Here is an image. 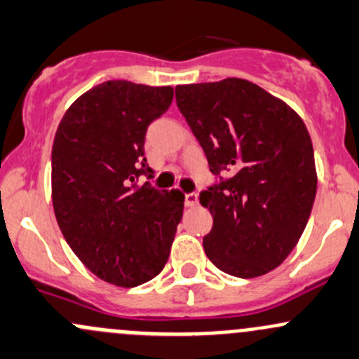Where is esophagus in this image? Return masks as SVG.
Listing matches in <instances>:
<instances>
[{"mask_svg": "<svg viewBox=\"0 0 359 359\" xmlns=\"http://www.w3.org/2000/svg\"><path fill=\"white\" fill-rule=\"evenodd\" d=\"M199 199H198V194L196 192H189V194H186V206L187 208H194V206H198Z\"/></svg>", "mask_w": 359, "mask_h": 359, "instance_id": "1", "label": "esophagus"}]
</instances>
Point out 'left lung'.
<instances>
[{
    "label": "left lung",
    "instance_id": "1",
    "mask_svg": "<svg viewBox=\"0 0 359 359\" xmlns=\"http://www.w3.org/2000/svg\"><path fill=\"white\" fill-rule=\"evenodd\" d=\"M175 100L220 177L199 194L213 217L203 237L206 256L233 277L269 273L297 244L315 201L306 126L289 104L244 79L177 86Z\"/></svg>",
    "mask_w": 359,
    "mask_h": 359
}]
</instances>
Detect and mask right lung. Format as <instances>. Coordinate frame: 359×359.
<instances>
[{
  "instance_id": "right-lung-1",
  "label": "right lung",
  "mask_w": 359,
  "mask_h": 359,
  "mask_svg": "<svg viewBox=\"0 0 359 359\" xmlns=\"http://www.w3.org/2000/svg\"><path fill=\"white\" fill-rule=\"evenodd\" d=\"M170 86L108 81L72 103L51 153L56 222L77 258L96 277L135 287L167 263L184 194L158 191L144 158L146 130L168 110Z\"/></svg>"
}]
</instances>
